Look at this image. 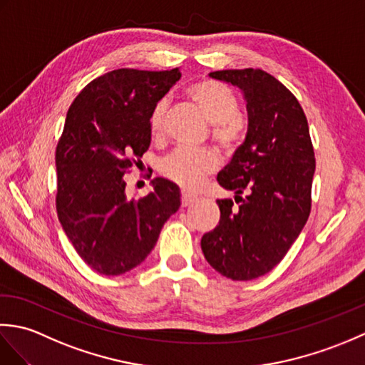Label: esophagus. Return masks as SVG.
<instances>
[{
    "label": "esophagus",
    "instance_id": "34e87169",
    "mask_svg": "<svg viewBox=\"0 0 365 365\" xmlns=\"http://www.w3.org/2000/svg\"><path fill=\"white\" fill-rule=\"evenodd\" d=\"M196 200V196L190 195L187 191H182V207H188L190 204H192Z\"/></svg>",
    "mask_w": 365,
    "mask_h": 365
}]
</instances>
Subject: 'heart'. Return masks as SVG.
<instances>
[{"mask_svg": "<svg viewBox=\"0 0 365 365\" xmlns=\"http://www.w3.org/2000/svg\"><path fill=\"white\" fill-rule=\"evenodd\" d=\"M188 97L213 123L212 139L224 150H232L240 143L243 135V123L237 118L238 100L226 84L215 80H199L188 88ZM166 100L153 106L149 127L153 136H160L165 128ZM218 166V161L212 152L175 149L161 161V174L170 182L185 190H192L202 182V178L212 174Z\"/></svg>", "mask_w": 365, "mask_h": 365, "instance_id": "obj_1", "label": "heart"}]
</instances>
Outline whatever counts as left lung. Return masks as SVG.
<instances>
[{
	"instance_id": "1",
	"label": "left lung",
	"mask_w": 365,
	"mask_h": 365,
	"mask_svg": "<svg viewBox=\"0 0 365 365\" xmlns=\"http://www.w3.org/2000/svg\"><path fill=\"white\" fill-rule=\"evenodd\" d=\"M212 78L243 91L247 135L218 174L235 192L216 200L220 224L204 234L207 262L229 279L251 281L273 269L301 234L311 215L314 145L299 102L274 76L260 68L218 71Z\"/></svg>"
}]
</instances>
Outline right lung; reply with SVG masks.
<instances>
[{
	"label": "right lung",
	"instance_id": "right-lung-1",
	"mask_svg": "<svg viewBox=\"0 0 365 365\" xmlns=\"http://www.w3.org/2000/svg\"><path fill=\"white\" fill-rule=\"evenodd\" d=\"M180 71L118 68L92 80L67 111L56 145V212L75 251L97 273L119 276L153 250L180 207L173 182L128 199L125 177L150 145V114Z\"/></svg>",
	"mask_w": 365,
	"mask_h": 365
}]
</instances>
